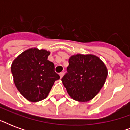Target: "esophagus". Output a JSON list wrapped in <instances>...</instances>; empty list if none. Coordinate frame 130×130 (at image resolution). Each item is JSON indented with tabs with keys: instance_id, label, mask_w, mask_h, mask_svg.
Here are the masks:
<instances>
[{
	"instance_id": "esophagus-1",
	"label": "esophagus",
	"mask_w": 130,
	"mask_h": 130,
	"mask_svg": "<svg viewBox=\"0 0 130 130\" xmlns=\"http://www.w3.org/2000/svg\"><path fill=\"white\" fill-rule=\"evenodd\" d=\"M64 74H65V73H63V72H61V73H60L59 75H60V77H61V78H62V77H63V75H64Z\"/></svg>"
}]
</instances>
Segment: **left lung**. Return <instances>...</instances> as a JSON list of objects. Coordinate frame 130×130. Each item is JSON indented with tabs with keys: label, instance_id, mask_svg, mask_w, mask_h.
<instances>
[{
	"label": "left lung",
	"instance_id": "1",
	"mask_svg": "<svg viewBox=\"0 0 130 130\" xmlns=\"http://www.w3.org/2000/svg\"><path fill=\"white\" fill-rule=\"evenodd\" d=\"M62 82L73 100L87 102L94 98L104 86L108 75L106 65L94 55H72Z\"/></svg>",
	"mask_w": 130,
	"mask_h": 130
}]
</instances>
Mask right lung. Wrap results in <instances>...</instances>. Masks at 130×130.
I'll return each mask as SVG.
<instances>
[{
  "label": "right lung",
  "instance_id": "1",
  "mask_svg": "<svg viewBox=\"0 0 130 130\" xmlns=\"http://www.w3.org/2000/svg\"><path fill=\"white\" fill-rule=\"evenodd\" d=\"M50 53L45 49L31 48L23 51L12 63L15 86L31 102L46 99L55 82L60 79L53 63L48 60Z\"/></svg>",
  "mask_w": 130,
  "mask_h": 130
}]
</instances>
